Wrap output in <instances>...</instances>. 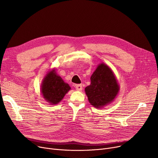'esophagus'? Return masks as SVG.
<instances>
[{
	"instance_id": "34e87169",
	"label": "esophagus",
	"mask_w": 158,
	"mask_h": 158,
	"mask_svg": "<svg viewBox=\"0 0 158 158\" xmlns=\"http://www.w3.org/2000/svg\"><path fill=\"white\" fill-rule=\"evenodd\" d=\"M76 89L77 91H81L82 89V86L81 85H76Z\"/></svg>"
}]
</instances>
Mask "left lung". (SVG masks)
Masks as SVG:
<instances>
[{
    "label": "left lung",
    "instance_id": "8db88e82",
    "mask_svg": "<svg viewBox=\"0 0 158 158\" xmlns=\"http://www.w3.org/2000/svg\"><path fill=\"white\" fill-rule=\"evenodd\" d=\"M91 84L85 88L89 102L97 109L110 104L119 93L120 86L113 70L104 63L98 64L90 77Z\"/></svg>",
    "mask_w": 158,
    "mask_h": 158
}]
</instances>
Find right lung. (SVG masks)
<instances>
[{"instance_id": "add662e5", "label": "right lung", "mask_w": 158, "mask_h": 158, "mask_svg": "<svg viewBox=\"0 0 158 158\" xmlns=\"http://www.w3.org/2000/svg\"><path fill=\"white\" fill-rule=\"evenodd\" d=\"M71 88L57 75L56 70L48 71L41 85V93L45 100L52 105L60 102Z\"/></svg>"}]
</instances>
